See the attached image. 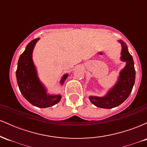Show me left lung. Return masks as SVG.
Masks as SVG:
<instances>
[{
  "instance_id": "8db88e82",
  "label": "left lung",
  "mask_w": 147,
  "mask_h": 147,
  "mask_svg": "<svg viewBox=\"0 0 147 147\" xmlns=\"http://www.w3.org/2000/svg\"><path fill=\"white\" fill-rule=\"evenodd\" d=\"M121 60L126 61V65L119 73V77L115 85L108 92L104 97L90 96V102L94 105L103 109H113L120 105L131 94L136 79V70L133 57L128 50L127 45L122 41Z\"/></svg>"
}]
</instances>
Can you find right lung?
I'll use <instances>...</instances> for the list:
<instances>
[{"label": "right lung", "instance_id": "right-lung-1", "mask_svg": "<svg viewBox=\"0 0 147 147\" xmlns=\"http://www.w3.org/2000/svg\"><path fill=\"white\" fill-rule=\"evenodd\" d=\"M39 38L30 42L18 61L16 72V79L22 95L30 104L38 108H47L57 104L61 98L60 95H48L45 88L37 76L36 68L32 60V52ZM68 75H63L61 80L63 84Z\"/></svg>", "mask_w": 147, "mask_h": 147}]
</instances>
